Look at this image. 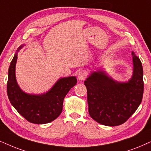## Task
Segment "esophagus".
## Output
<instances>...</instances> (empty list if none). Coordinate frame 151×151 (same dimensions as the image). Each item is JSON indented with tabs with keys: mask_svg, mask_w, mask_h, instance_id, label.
I'll return each instance as SVG.
<instances>
[{
	"mask_svg": "<svg viewBox=\"0 0 151 151\" xmlns=\"http://www.w3.org/2000/svg\"><path fill=\"white\" fill-rule=\"evenodd\" d=\"M87 72H86L85 70H82V71L79 72V73L78 74V79L79 81H82V80L85 79L86 77H87Z\"/></svg>",
	"mask_w": 151,
	"mask_h": 151,
	"instance_id": "obj_1",
	"label": "esophagus"
}]
</instances>
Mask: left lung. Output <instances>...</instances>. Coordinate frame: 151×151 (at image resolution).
Instances as JSON below:
<instances>
[{
	"mask_svg": "<svg viewBox=\"0 0 151 151\" xmlns=\"http://www.w3.org/2000/svg\"><path fill=\"white\" fill-rule=\"evenodd\" d=\"M133 74L126 83H119L103 72H94L84 84L87 88L90 116L98 123L116 126L124 124L136 111L144 93L143 68L132 52Z\"/></svg>",
	"mask_w": 151,
	"mask_h": 151,
	"instance_id": "obj_1",
	"label": "left lung"
}]
</instances>
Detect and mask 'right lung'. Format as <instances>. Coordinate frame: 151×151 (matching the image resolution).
<instances>
[{
  "mask_svg": "<svg viewBox=\"0 0 151 151\" xmlns=\"http://www.w3.org/2000/svg\"><path fill=\"white\" fill-rule=\"evenodd\" d=\"M17 60V54H15L8 71L7 92L10 103L20 114L31 123L43 124L54 121L61 113L65 95L77 83L76 77L60 79L45 94H27L20 89L16 80Z\"/></svg>",
  "mask_w": 151,
  "mask_h": 151,
  "instance_id": "obj_1",
  "label": "right lung"
}]
</instances>
